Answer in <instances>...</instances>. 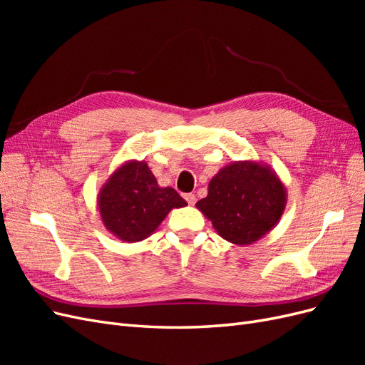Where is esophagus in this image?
I'll return each instance as SVG.
<instances>
[{"label":"esophagus","mask_w":365,"mask_h":365,"mask_svg":"<svg viewBox=\"0 0 365 365\" xmlns=\"http://www.w3.org/2000/svg\"><path fill=\"white\" fill-rule=\"evenodd\" d=\"M184 197H185V201L189 202L190 205H195V202H196V196H195L193 193H187Z\"/></svg>","instance_id":"1"}]
</instances>
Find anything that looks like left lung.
Instances as JSON below:
<instances>
[{"instance_id": "obj_1", "label": "left lung", "mask_w": 365, "mask_h": 365, "mask_svg": "<svg viewBox=\"0 0 365 365\" xmlns=\"http://www.w3.org/2000/svg\"><path fill=\"white\" fill-rule=\"evenodd\" d=\"M288 193L269 165L245 160L227 164L208 182V193L197 201L217 235L230 244H254L277 225Z\"/></svg>"}]
</instances>
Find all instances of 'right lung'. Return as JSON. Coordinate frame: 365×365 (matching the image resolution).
I'll return each mask as SVG.
<instances>
[{
    "label": "right lung",
    "mask_w": 365,
    "mask_h": 365,
    "mask_svg": "<svg viewBox=\"0 0 365 365\" xmlns=\"http://www.w3.org/2000/svg\"><path fill=\"white\" fill-rule=\"evenodd\" d=\"M187 202L172 187H161L146 161L129 160L109 175L97 195V208L105 228L117 239L145 240L173 208Z\"/></svg>",
    "instance_id": "add662e5"
}]
</instances>
